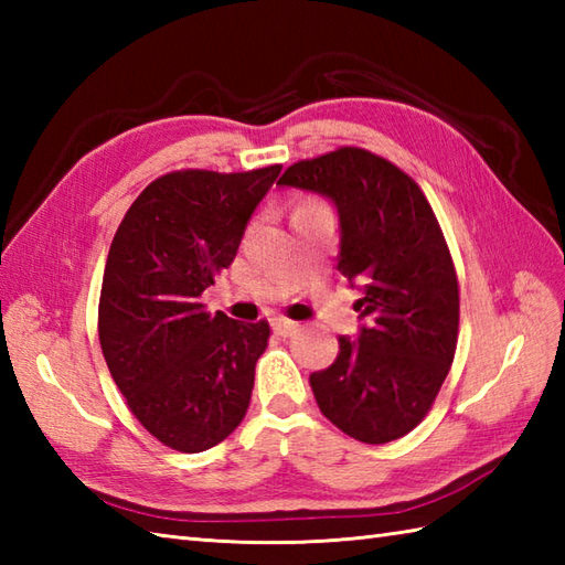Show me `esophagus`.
<instances>
[{
  "label": "esophagus",
  "mask_w": 565,
  "mask_h": 565,
  "mask_svg": "<svg viewBox=\"0 0 565 565\" xmlns=\"http://www.w3.org/2000/svg\"><path fill=\"white\" fill-rule=\"evenodd\" d=\"M271 328L276 334H281V338H289V334H294L298 330V322L286 318V316H276V318H271Z\"/></svg>",
  "instance_id": "34e87169"
}]
</instances>
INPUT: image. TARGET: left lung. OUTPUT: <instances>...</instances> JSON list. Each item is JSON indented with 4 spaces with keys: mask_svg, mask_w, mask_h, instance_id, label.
I'll return each instance as SVG.
<instances>
[{
    "mask_svg": "<svg viewBox=\"0 0 565 565\" xmlns=\"http://www.w3.org/2000/svg\"><path fill=\"white\" fill-rule=\"evenodd\" d=\"M279 184L334 201L338 269L362 286L366 320L326 371L310 374L320 413L364 444L413 431L435 403L459 340V279L423 189L381 154L344 146L294 162Z\"/></svg>",
    "mask_w": 565,
    "mask_h": 565,
    "instance_id": "1",
    "label": "left lung"
}]
</instances>
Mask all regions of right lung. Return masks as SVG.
I'll list each match as a JSON object with an SVG mask.
<instances>
[{"label":"right lung","instance_id":"add662e5","mask_svg":"<svg viewBox=\"0 0 565 565\" xmlns=\"http://www.w3.org/2000/svg\"><path fill=\"white\" fill-rule=\"evenodd\" d=\"M281 164L177 170L130 203L106 257L102 352L128 411L164 447L206 451L243 423L269 322L209 313L203 291L231 267Z\"/></svg>","mask_w":565,"mask_h":565}]
</instances>
